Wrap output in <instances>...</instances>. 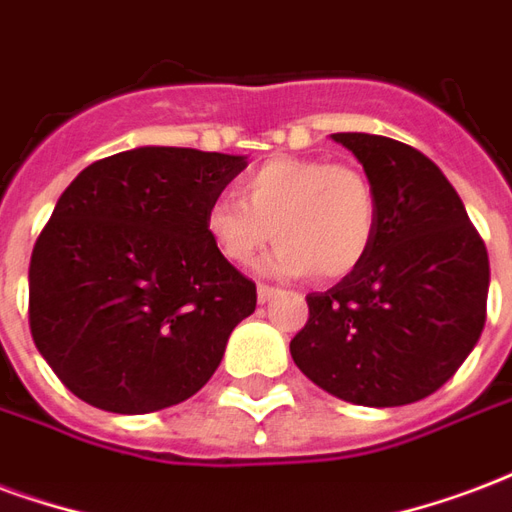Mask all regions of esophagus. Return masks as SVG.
<instances>
[{
    "label": "esophagus",
    "instance_id": "obj_1",
    "mask_svg": "<svg viewBox=\"0 0 512 512\" xmlns=\"http://www.w3.org/2000/svg\"><path fill=\"white\" fill-rule=\"evenodd\" d=\"M279 295V287H268V285H257V301L260 304H268L271 298H276Z\"/></svg>",
    "mask_w": 512,
    "mask_h": 512
}]
</instances>
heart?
I'll list each match as a JSON object with an SVG mask.
<instances>
[{
	"mask_svg": "<svg viewBox=\"0 0 512 512\" xmlns=\"http://www.w3.org/2000/svg\"><path fill=\"white\" fill-rule=\"evenodd\" d=\"M238 195L217 198L206 211L208 241L233 266H252L276 238L271 271H312L320 282H336L361 266L372 246L377 195L355 165L276 157L252 170Z\"/></svg>",
	"mask_w": 512,
	"mask_h": 512,
	"instance_id": "b5f03b06",
	"label": "heart"
}]
</instances>
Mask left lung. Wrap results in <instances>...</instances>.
Wrapping results in <instances>:
<instances>
[{
  "label": "left lung",
  "mask_w": 512,
  "mask_h": 512,
  "mask_svg": "<svg viewBox=\"0 0 512 512\" xmlns=\"http://www.w3.org/2000/svg\"><path fill=\"white\" fill-rule=\"evenodd\" d=\"M377 195V227L352 274L309 293L295 366L361 407H401L456 374L486 325L488 252L434 162L382 135L336 132Z\"/></svg>",
  "instance_id": "8db88e82"
}]
</instances>
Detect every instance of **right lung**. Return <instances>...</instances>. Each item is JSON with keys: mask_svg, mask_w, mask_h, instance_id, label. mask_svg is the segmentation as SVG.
<instances>
[{"mask_svg": "<svg viewBox=\"0 0 512 512\" xmlns=\"http://www.w3.org/2000/svg\"><path fill=\"white\" fill-rule=\"evenodd\" d=\"M246 168L219 151L140 146L83 168L29 263V328L64 388L97 410L173 407L217 372L257 287L206 236Z\"/></svg>", "mask_w": 512, "mask_h": 512, "instance_id": "right-lung-1", "label": "right lung"}]
</instances>
